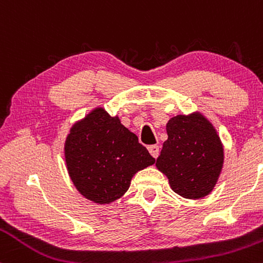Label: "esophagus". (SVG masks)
I'll use <instances>...</instances> for the list:
<instances>
[{"mask_svg": "<svg viewBox=\"0 0 263 263\" xmlns=\"http://www.w3.org/2000/svg\"><path fill=\"white\" fill-rule=\"evenodd\" d=\"M148 151H149L151 156H152L153 158H157V157L159 156V147L157 146V144H152V146H149Z\"/></svg>", "mask_w": 263, "mask_h": 263, "instance_id": "esophagus-1", "label": "esophagus"}]
</instances>
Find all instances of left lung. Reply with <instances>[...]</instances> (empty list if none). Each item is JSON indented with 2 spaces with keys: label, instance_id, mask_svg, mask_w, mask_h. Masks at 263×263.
Instances as JSON below:
<instances>
[{
  "label": "left lung",
  "instance_id": "left-lung-1",
  "mask_svg": "<svg viewBox=\"0 0 263 263\" xmlns=\"http://www.w3.org/2000/svg\"><path fill=\"white\" fill-rule=\"evenodd\" d=\"M156 167L170 180L173 192L186 199L206 197L224 164V147L215 127L204 115H177L167 123Z\"/></svg>",
  "mask_w": 263,
  "mask_h": 263
}]
</instances>
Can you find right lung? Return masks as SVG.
Segmentation results:
<instances>
[{
	"label": "right lung",
	"mask_w": 263,
	"mask_h": 263,
	"mask_svg": "<svg viewBox=\"0 0 263 263\" xmlns=\"http://www.w3.org/2000/svg\"><path fill=\"white\" fill-rule=\"evenodd\" d=\"M64 155L75 188L98 204L121 198L132 177L156 162L119 116H110L102 107L74 123L66 136Z\"/></svg>",
	"instance_id": "obj_1"
}]
</instances>
